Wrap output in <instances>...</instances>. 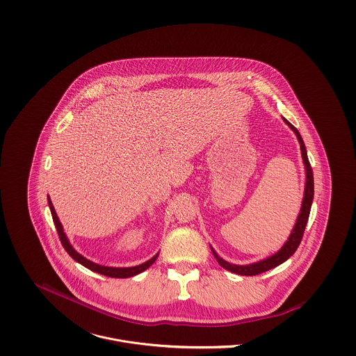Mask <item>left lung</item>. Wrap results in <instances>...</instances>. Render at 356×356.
I'll return each instance as SVG.
<instances>
[{"label": "left lung", "instance_id": "1", "mask_svg": "<svg viewBox=\"0 0 356 356\" xmlns=\"http://www.w3.org/2000/svg\"><path fill=\"white\" fill-rule=\"evenodd\" d=\"M284 122L292 129V131L296 134L298 137V141L300 144V151H302V157H303V163H305V197H303V202H302V208H300V212L298 215V219H296V223L291 232V236L288 237V241L282 245V248L266 259L263 260H259V261H254L251 264H233V263H229L226 261L225 259H222L219 254L215 252V250L211 247V251L215 256L216 261L227 271H232L234 274H238V275H257L260 273H264L267 270H271L280 264H282L285 260H288L292 254H295V251L298 250V247L300 245V241L303 238V234H305V225L308 222V216H309V211H311V204L314 200V175H312V168H311V164L308 161V156H307V151H305V143H303V138L300 136V133L298 131V129L291 124L286 119H284Z\"/></svg>", "mask_w": 356, "mask_h": 356}]
</instances>
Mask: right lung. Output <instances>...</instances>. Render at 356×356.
Masks as SVG:
<instances>
[{
	"label": "right lung",
	"instance_id": "1",
	"mask_svg": "<svg viewBox=\"0 0 356 356\" xmlns=\"http://www.w3.org/2000/svg\"><path fill=\"white\" fill-rule=\"evenodd\" d=\"M48 204H49V208H51V218H53V222H54V226L57 229V233H58V237H60V241H61V245L64 247V250L67 251V254H70L75 261L81 263L82 266H85L86 268L95 271V273H99L102 275H106V277H111V278H129V277H134L143 271H145L147 268H149L154 263V260L157 259L159 254H154L153 257H151L149 260L138 264V266H133V267H109V266H102V264H97L89 259H86L85 256L76 252L74 250V247L70 244L65 233H64V229H63V225L60 223L58 220V216L54 211V207L51 204V199L48 196Z\"/></svg>",
	"mask_w": 356,
	"mask_h": 356
}]
</instances>
